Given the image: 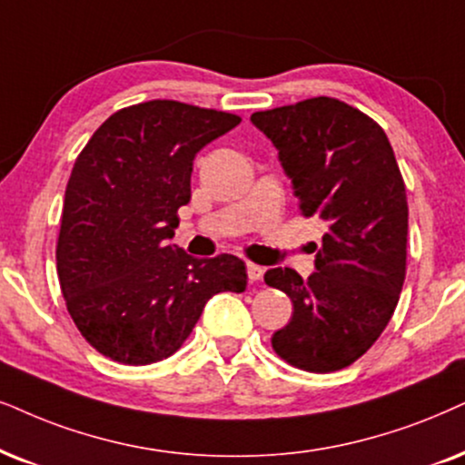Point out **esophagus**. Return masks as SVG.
<instances>
[{
  "label": "esophagus",
  "instance_id": "esophagus-1",
  "mask_svg": "<svg viewBox=\"0 0 465 465\" xmlns=\"http://www.w3.org/2000/svg\"><path fill=\"white\" fill-rule=\"evenodd\" d=\"M246 274H249V281H260L263 276V268L257 266V263H246Z\"/></svg>",
  "mask_w": 465,
  "mask_h": 465
}]
</instances>
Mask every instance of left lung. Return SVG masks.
I'll use <instances>...</instances> for the list:
<instances>
[{"instance_id":"obj_1","label":"left lung","mask_w":465,"mask_h":465,"mask_svg":"<svg viewBox=\"0 0 465 465\" xmlns=\"http://www.w3.org/2000/svg\"><path fill=\"white\" fill-rule=\"evenodd\" d=\"M251 122L279 150L301 213L326 223L317 272L263 274L293 304L272 348L304 371H339L378 341L405 281L408 199L395 152L378 122L337 98L257 111Z\"/></svg>"}]
</instances>
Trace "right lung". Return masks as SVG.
Here are the masks:
<instances>
[{"label": "right lung", "mask_w": 465, "mask_h": 465, "mask_svg": "<svg viewBox=\"0 0 465 465\" xmlns=\"http://www.w3.org/2000/svg\"><path fill=\"white\" fill-rule=\"evenodd\" d=\"M240 117L178 101L115 111L76 156L64 197L57 276L87 343L122 364L172 356L219 292H244L236 255L169 246L191 202L195 154Z\"/></svg>", "instance_id": "right-lung-1"}]
</instances>
